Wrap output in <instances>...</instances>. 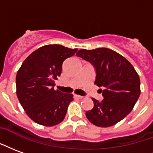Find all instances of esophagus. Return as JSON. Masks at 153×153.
Here are the masks:
<instances>
[{
	"mask_svg": "<svg viewBox=\"0 0 153 153\" xmlns=\"http://www.w3.org/2000/svg\"><path fill=\"white\" fill-rule=\"evenodd\" d=\"M74 98H76V99H82V98H83V97H82V96L76 95V94H74Z\"/></svg>",
	"mask_w": 153,
	"mask_h": 153,
	"instance_id": "esophagus-1",
	"label": "esophagus"
}]
</instances>
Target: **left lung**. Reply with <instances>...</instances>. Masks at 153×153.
Instances as JSON below:
<instances>
[{
  "mask_svg": "<svg viewBox=\"0 0 153 153\" xmlns=\"http://www.w3.org/2000/svg\"><path fill=\"white\" fill-rule=\"evenodd\" d=\"M77 56L94 65L95 84L104 99L92 98L94 107L86 112L89 122L100 127H108L126 117L140 95V79L133 65L117 52L106 48L81 49Z\"/></svg>",
  "mask_w": 153,
  "mask_h": 153,
  "instance_id": "left-lung-1",
  "label": "left lung"
}]
</instances>
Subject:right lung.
I'll return each instance as SVG.
<instances>
[{
	"label": "right lung",
	"instance_id": "add662e5",
	"mask_svg": "<svg viewBox=\"0 0 153 153\" xmlns=\"http://www.w3.org/2000/svg\"><path fill=\"white\" fill-rule=\"evenodd\" d=\"M77 48L60 45L40 47L25 59L16 75L17 97L28 117L39 125L53 126L65 118L73 95L54 90L62 63Z\"/></svg>",
	"mask_w": 153,
	"mask_h": 153
}]
</instances>
